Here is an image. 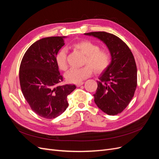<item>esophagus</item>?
Wrapping results in <instances>:
<instances>
[{
    "mask_svg": "<svg viewBox=\"0 0 159 159\" xmlns=\"http://www.w3.org/2000/svg\"><path fill=\"white\" fill-rule=\"evenodd\" d=\"M84 84V81H81V82H79V83H77L76 84V86L77 87H80V86H81V85H82L83 84Z\"/></svg>",
    "mask_w": 159,
    "mask_h": 159,
    "instance_id": "esophagus-1",
    "label": "esophagus"
}]
</instances>
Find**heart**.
<instances>
[{
  "label": "heart",
  "instance_id": "b5f03b06",
  "mask_svg": "<svg viewBox=\"0 0 159 159\" xmlns=\"http://www.w3.org/2000/svg\"><path fill=\"white\" fill-rule=\"evenodd\" d=\"M74 48L85 54L84 67L80 68H72L66 72L65 78L71 83H79L88 78L92 73V69L95 72H100L107 68L111 61L110 52L106 48H100L96 43L84 40L75 42L72 45ZM67 52L66 48H61L57 52L56 62L61 70H66L67 64Z\"/></svg>",
  "mask_w": 159,
  "mask_h": 159
}]
</instances>
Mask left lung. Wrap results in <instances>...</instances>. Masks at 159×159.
Returning a JSON list of instances; mask_svg holds the SVG:
<instances>
[{
	"label": "left lung",
	"instance_id": "left-lung-1",
	"mask_svg": "<svg viewBox=\"0 0 159 159\" xmlns=\"http://www.w3.org/2000/svg\"><path fill=\"white\" fill-rule=\"evenodd\" d=\"M103 42L110 52L111 61L99 77L94 96L97 106L105 113H121L131 102L137 84V70L131 50L122 40L105 32L85 33Z\"/></svg>",
	"mask_w": 159,
	"mask_h": 159
}]
</instances>
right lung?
<instances>
[{
	"label": "right lung",
	"mask_w": 159,
	"mask_h": 159,
	"mask_svg": "<svg viewBox=\"0 0 159 159\" xmlns=\"http://www.w3.org/2000/svg\"><path fill=\"white\" fill-rule=\"evenodd\" d=\"M65 36L44 38L32 44L24 55L19 80L24 97L38 115L46 119L59 116L68 107L67 97L75 85H57L63 81L56 56Z\"/></svg>",
	"instance_id": "1"
}]
</instances>
